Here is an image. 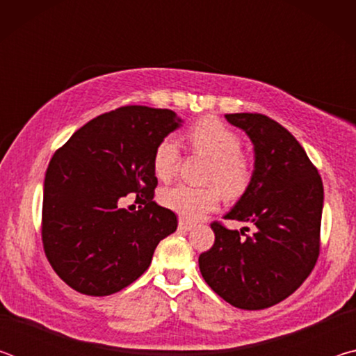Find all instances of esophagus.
Returning a JSON list of instances; mask_svg holds the SVG:
<instances>
[{"mask_svg": "<svg viewBox=\"0 0 356 356\" xmlns=\"http://www.w3.org/2000/svg\"><path fill=\"white\" fill-rule=\"evenodd\" d=\"M193 227V225L191 222H188V221H185V220H179V231H190V229Z\"/></svg>", "mask_w": 356, "mask_h": 356, "instance_id": "obj_1", "label": "esophagus"}]
</instances>
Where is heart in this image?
<instances>
[{
  "label": "heart",
  "mask_w": 356,
  "mask_h": 356,
  "mask_svg": "<svg viewBox=\"0 0 356 356\" xmlns=\"http://www.w3.org/2000/svg\"><path fill=\"white\" fill-rule=\"evenodd\" d=\"M188 140L196 154L210 160L202 188L176 185L161 191L160 201L180 218L195 221L213 212L220 204V193L236 200L250 188L254 179V160L242 150V138L216 118H204L193 125ZM180 156L176 138L165 136L154 150L152 166L160 180H170Z\"/></svg>",
  "instance_id": "1"
}]
</instances>
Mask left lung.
<instances>
[{
  "instance_id": "left-lung-1",
  "label": "left lung",
  "mask_w": 356,
  "mask_h": 356,
  "mask_svg": "<svg viewBox=\"0 0 356 356\" xmlns=\"http://www.w3.org/2000/svg\"><path fill=\"white\" fill-rule=\"evenodd\" d=\"M254 144V179L225 220L254 225L231 231L213 221L215 243L200 256L202 278L240 309L280 303L303 284L321 250L323 185L291 131L259 113L226 114Z\"/></svg>"
}]
</instances>
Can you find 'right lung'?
Segmentation results:
<instances>
[{
    "mask_svg": "<svg viewBox=\"0 0 356 356\" xmlns=\"http://www.w3.org/2000/svg\"><path fill=\"white\" fill-rule=\"evenodd\" d=\"M176 113L141 105L100 114L59 147L47 168L42 243L48 262L76 292L105 297L146 272L177 216L154 201V150L176 130ZM134 194L140 209L120 207Z\"/></svg>",
    "mask_w": 356,
    "mask_h": 356,
    "instance_id": "add662e5",
    "label": "right lung"
}]
</instances>
